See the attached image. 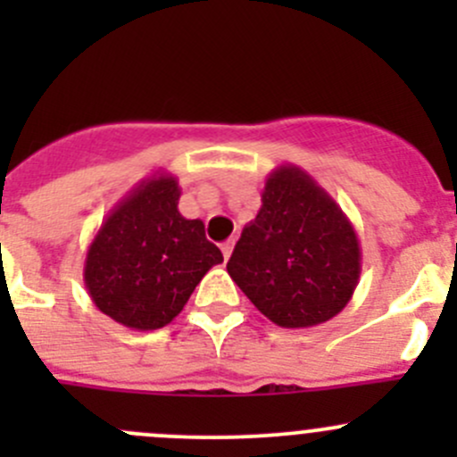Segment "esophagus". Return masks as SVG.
I'll return each mask as SVG.
<instances>
[{"label":"esophagus","mask_w":457,"mask_h":457,"mask_svg":"<svg viewBox=\"0 0 457 457\" xmlns=\"http://www.w3.org/2000/svg\"><path fill=\"white\" fill-rule=\"evenodd\" d=\"M232 250H234V238H229V241H225L223 245H220V252H223L225 261H228V258L232 256Z\"/></svg>","instance_id":"34e87169"}]
</instances>
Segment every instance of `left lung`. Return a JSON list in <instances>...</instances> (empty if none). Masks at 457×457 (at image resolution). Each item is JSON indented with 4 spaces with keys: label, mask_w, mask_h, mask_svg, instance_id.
<instances>
[{
    "label": "left lung",
    "mask_w": 457,
    "mask_h": 457,
    "mask_svg": "<svg viewBox=\"0 0 457 457\" xmlns=\"http://www.w3.org/2000/svg\"><path fill=\"white\" fill-rule=\"evenodd\" d=\"M361 271V241L338 203L298 165L271 170L228 261L256 310L287 329L320 325L347 307Z\"/></svg>",
    "instance_id": "obj_1"
}]
</instances>
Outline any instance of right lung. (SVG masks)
Returning a JSON list of instances; mask_svg holds the SVG:
<instances>
[{
  "label": "right lung",
  "instance_id": "right-lung-1",
  "mask_svg": "<svg viewBox=\"0 0 457 457\" xmlns=\"http://www.w3.org/2000/svg\"><path fill=\"white\" fill-rule=\"evenodd\" d=\"M179 199V179L154 172L108 212L87 245V294L96 310L128 329L172 322L203 276L223 262L203 220L186 219Z\"/></svg>",
  "mask_w": 457,
  "mask_h": 457
}]
</instances>
